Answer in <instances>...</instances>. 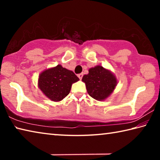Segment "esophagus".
Listing matches in <instances>:
<instances>
[{
  "label": "esophagus",
  "instance_id": "esophagus-1",
  "mask_svg": "<svg viewBox=\"0 0 160 160\" xmlns=\"http://www.w3.org/2000/svg\"><path fill=\"white\" fill-rule=\"evenodd\" d=\"M82 76H83V74H82V73H80V74H78V77L79 78L80 80L82 79Z\"/></svg>",
  "mask_w": 160,
  "mask_h": 160
}]
</instances>
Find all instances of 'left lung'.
<instances>
[{
    "mask_svg": "<svg viewBox=\"0 0 160 160\" xmlns=\"http://www.w3.org/2000/svg\"><path fill=\"white\" fill-rule=\"evenodd\" d=\"M89 95L97 101L107 99L118 84L117 78L110 70L98 65L89 69V73L82 77Z\"/></svg>",
    "mask_w": 160,
    "mask_h": 160,
    "instance_id": "8db88e82",
    "label": "left lung"
}]
</instances>
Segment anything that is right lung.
I'll list each match as a JSON object with an SVG mask.
<instances>
[{
	"label": "right lung",
	"instance_id": "add662e5",
	"mask_svg": "<svg viewBox=\"0 0 160 160\" xmlns=\"http://www.w3.org/2000/svg\"><path fill=\"white\" fill-rule=\"evenodd\" d=\"M79 80L72 70L61 65L46 69L38 78V87L53 102H60L70 93L72 85Z\"/></svg>",
	"mask_w": 160,
	"mask_h": 160
}]
</instances>
